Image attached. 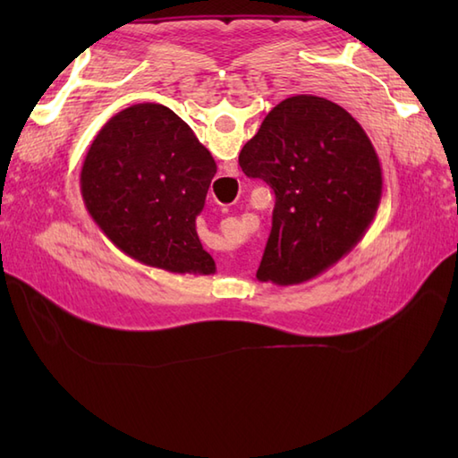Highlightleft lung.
<instances>
[{
	"mask_svg": "<svg viewBox=\"0 0 458 458\" xmlns=\"http://www.w3.org/2000/svg\"><path fill=\"white\" fill-rule=\"evenodd\" d=\"M238 163L276 192L259 281L299 285L315 279L376 218L384 187L377 153L362 125L327 98L299 94L279 102Z\"/></svg>",
	"mask_w": 458,
	"mask_h": 458,
	"instance_id": "obj_1",
	"label": "left lung"
}]
</instances>
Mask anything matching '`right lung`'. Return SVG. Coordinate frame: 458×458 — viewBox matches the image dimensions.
I'll list each match as a JSON object with an SVG mask.
<instances>
[{
    "label": "right lung",
    "mask_w": 458,
    "mask_h": 458,
    "mask_svg": "<svg viewBox=\"0 0 458 458\" xmlns=\"http://www.w3.org/2000/svg\"><path fill=\"white\" fill-rule=\"evenodd\" d=\"M210 151L163 104H135L104 123L86 153L81 192L104 236L143 266L171 274L216 271L197 234Z\"/></svg>",
    "instance_id": "right-lung-1"
}]
</instances>
